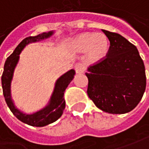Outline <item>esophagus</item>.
Segmentation results:
<instances>
[{
  "label": "esophagus",
  "mask_w": 149,
  "mask_h": 149,
  "mask_svg": "<svg viewBox=\"0 0 149 149\" xmlns=\"http://www.w3.org/2000/svg\"><path fill=\"white\" fill-rule=\"evenodd\" d=\"M74 68L77 73H83L84 71H85V67H84L82 64H80V63L76 64L74 66Z\"/></svg>",
  "instance_id": "34e87169"
}]
</instances>
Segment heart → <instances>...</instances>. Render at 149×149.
<instances>
[{
    "label": "heart",
    "instance_id": "obj_1",
    "mask_svg": "<svg viewBox=\"0 0 149 149\" xmlns=\"http://www.w3.org/2000/svg\"><path fill=\"white\" fill-rule=\"evenodd\" d=\"M70 45L75 51H87L88 60L91 63H99L105 59L109 50V42L103 33H84L71 40Z\"/></svg>",
    "mask_w": 149,
    "mask_h": 149
}]
</instances>
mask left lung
Instances as JSON below:
<instances>
[{
    "label": "left lung",
    "mask_w": 149,
    "mask_h": 149,
    "mask_svg": "<svg viewBox=\"0 0 149 149\" xmlns=\"http://www.w3.org/2000/svg\"><path fill=\"white\" fill-rule=\"evenodd\" d=\"M109 40L106 59L88 68V95L101 110L126 114L135 108L146 88L143 61L134 45L102 29Z\"/></svg>",
    "instance_id": "1"
}]
</instances>
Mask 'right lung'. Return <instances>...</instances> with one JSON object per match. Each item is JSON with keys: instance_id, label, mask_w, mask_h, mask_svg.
Returning <instances> with one entry per match:
<instances>
[{"instance_id": "add662e5", "label": "right lung", "mask_w": 149, "mask_h": 149, "mask_svg": "<svg viewBox=\"0 0 149 149\" xmlns=\"http://www.w3.org/2000/svg\"><path fill=\"white\" fill-rule=\"evenodd\" d=\"M55 31L42 33L36 36H30L22 40L14 49L13 53L8 57L5 62L4 71L1 77V84L5 100L13 115L22 122L32 127H45L55 122L61 116L66 106L64 100V93L70 83L73 80L76 74L74 69H71L66 73L61 75L55 83V87L47 104L37 111L32 113H25L19 109L14 103L12 97V82L13 79L14 72L20 59V54L28 45L40 42L50 38Z\"/></svg>"}]
</instances>
